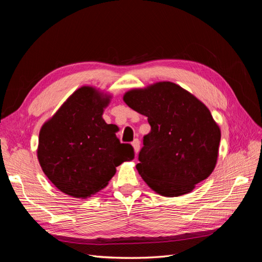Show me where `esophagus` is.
Here are the masks:
<instances>
[{
	"instance_id": "obj_1",
	"label": "esophagus",
	"mask_w": 262,
	"mask_h": 262,
	"mask_svg": "<svg viewBox=\"0 0 262 262\" xmlns=\"http://www.w3.org/2000/svg\"><path fill=\"white\" fill-rule=\"evenodd\" d=\"M132 146H133L134 150H136V153H139V150H140V141H139V139H136L132 142Z\"/></svg>"
}]
</instances>
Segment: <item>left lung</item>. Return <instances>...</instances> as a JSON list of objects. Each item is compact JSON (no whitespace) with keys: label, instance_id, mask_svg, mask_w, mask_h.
<instances>
[{"label":"left lung","instance_id":"1","mask_svg":"<svg viewBox=\"0 0 262 262\" xmlns=\"http://www.w3.org/2000/svg\"><path fill=\"white\" fill-rule=\"evenodd\" d=\"M123 101L147 117L137 169L147 186L163 196L191 192L215 168L221 130L209 108L171 82L133 89Z\"/></svg>","mask_w":262,"mask_h":262}]
</instances>
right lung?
<instances>
[{
	"instance_id": "add662e5",
	"label": "right lung",
	"mask_w": 262,
	"mask_h": 262,
	"mask_svg": "<svg viewBox=\"0 0 262 262\" xmlns=\"http://www.w3.org/2000/svg\"><path fill=\"white\" fill-rule=\"evenodd\" d=\"M110 98L96 87L82 86L42 124L37 157L61 192L87 199L108 185L117 166L133 160V147L116 136L118 126L102 119Z\"/></svg>"
}]
</instances>
